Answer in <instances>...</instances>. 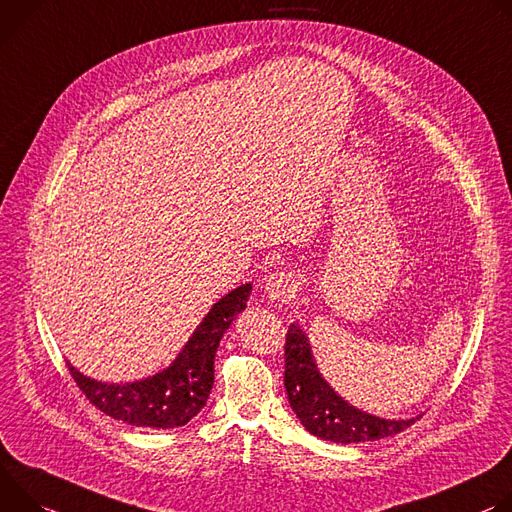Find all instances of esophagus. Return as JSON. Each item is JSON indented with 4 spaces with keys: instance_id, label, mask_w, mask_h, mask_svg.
<instances>
[{
    "instance_id": "obj_1",
    "label": "esophagus",
    "mask_w": 512,
    "mask_h": 512,
    "mask_svg": "<svg viewBox=\"0 0 512 512\" xmlns=\"http://www.w3.org/2000/svg\"><path fill=\"white\" fill-rule=\"evenodd\" d=\"M264 291H266V297L270 301L285 303V301H291L297 295L299 287H297V280L291 272H274L266 278Z\"/></svg>"
}]
</instances>
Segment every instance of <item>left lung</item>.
Here are the masks:
<instances>
[{
	"instance_id": "8db88e82",
	"label": "left lung",
	"mask_w": 512,
	"mask_h": 512,
	"mask_svg": "<svg viewBox=\"0 0 512 512\" xmlns=\"http://www.w3.org/2000/svg\"><path fill=\"white\" fill-rule=\"evenodd\" d=\"M285 388L303 427L333 443L374 441L401 433L415 423V419L390 421L368 415L337 396L321 378L309 339L297 323L289 327L285 342Z\"/></svg>"
}]
</instances>
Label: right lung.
<instances>
[{"instance_id":"right-lung-1","label":"right lung","mask_w":512,"mask_h":512,"mask_svg":"<svg viewBox=\"0 0 512 512\" xmlns=\"http://www.w3.org/2000/svg\"><path fill=\"white\" fill-rule=\"evenodd\" d=\"M252 285L219 299L197 327L179 358L166 370L132 384L91 380L67 364L73 380L105 415L134 427L173 429L189 423L207 403L213 388V358L219 339L246 309Z\"/></svg>"}]
</instances>
